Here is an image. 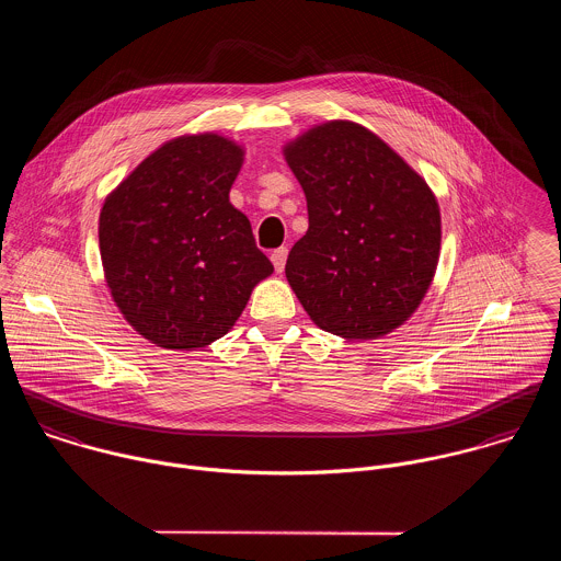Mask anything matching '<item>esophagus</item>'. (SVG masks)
I'll return each mask as SVG.
<instances>
[{
  "label": "esophagus",
  "instance_id": "1",
  "mask_svg": "<svg viewBox=\"0 0 561 561\" xmlns=\"http://www.w3.org/2000/svg\"><path fill=\"white\" fill-rule=\"evenodd\" d=\"M272 263H274V270L280 274L285 270V263H287V248H276L272 252Z\"/></svg>",
  "mask_w": 561,
  "mask_h": 561
}]
</instances>
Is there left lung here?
<instances>
[{
  "instance_id": "1",
  "label": "left lung",
  "mask_w": 561,
  "mask_h": 561,
  "mask_svg": "<svg viewBox=\"0 0 561 561\" xmlns=\"http://www.w3.org/2000/svg\"><path fill=\"white\" fill-rule=\"evenodd\" d=\"M300 181L309 231L285 274L309 318L343 339L400 328L427 294L440 209L425 179L374 131L328 121L283 149Z\"/></svg>"
}]
</instances>
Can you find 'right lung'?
<instances>
[{"instance_id":"right-lung-1","label":"right lung","mask_w":561,"mask_h":561,"mask_svg":"<svg viewBox=\"0 0 561 561\" xmlns=\"http://www.w3.org/2000/svg\"><path fill=\"white\" fill-rule=\"evenodd\" d=\"M243 149L218 134L161 145L105 198L99 248L110 294L145 339L198 350L225 336L274 272L229 201Z\"/></svg>"}]
</instances>
